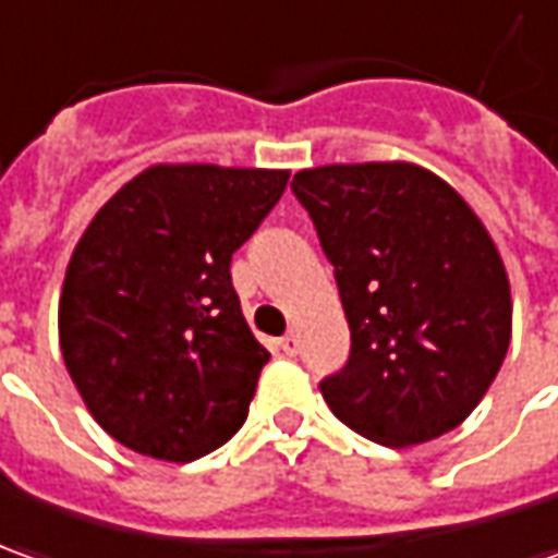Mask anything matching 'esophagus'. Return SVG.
Masks as SVG:
<instances>
[{"mask_svg": "<svg viewBox=\"0 0 558 558\" xmlns=\"http://www.w3.org/2000/svg\"><path fill=\"white\" fill-rule=\"evenodd\" d=\"M278 348L287 354V357H295V354H299V336H295V332H287V336L278 342Z\"/></svg>", "mask_w": 558, "mask_h": 558, "instance_id": "34e87169", "label": "esophagus"}]
</instances>
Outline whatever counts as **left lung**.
<instances>
[{"instance_id": "obj_1", "label": "left lung", "mask_w": 558, "mask_h": 558, "mask_svg": "<svg viewBox=\"0 0 558 558\" xmlns=\"http://www.w3.org/2000/svg\"><path fill=\"white\" fill-rule=\"evenodd\" d=\"M293 192L336 268L351 354L320 381L381 446L449 434L486 397L513 327L501 253L468 201L409 161L299 170Z\"/></svg>"}]
</instances>
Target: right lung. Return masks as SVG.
Masks as SVG:
<instances>
[{
  "label": "right lung",
  "instance_id": "add662e5",
  "mask_svg": "<svg viewBox=\"0 0 558 558\" xmlns=\"http://www.w3.org/2000/svg\"><path fill=\"white\" fill-rule=\"evenodd\" d=\"M287 180V170L155 165L78 238L60 293V351L121 446L185 464L244 424L268 351L241 314L231 253Z\"/></svg>",
  "mask_w": 558,
  "mask_h": 558
}]
</instances>
